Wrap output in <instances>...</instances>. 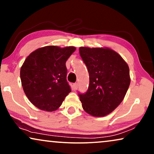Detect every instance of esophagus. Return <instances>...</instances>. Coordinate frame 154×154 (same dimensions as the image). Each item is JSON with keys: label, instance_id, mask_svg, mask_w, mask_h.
Instances as JSON below:
<instances>
[{"label": "esophagus", "instance_id": "obj_1", "mask_svg": "<svg viewBox=\"0 0 154 154\" xmlns=\"http://www.w3.org/2000/svg\"><path fill=\"white\" fill-rule=\"evenodd\" d=\"M72 87H73V90H74V91H75V90L78 89V83H73V85H72Z\"/></svg>", "mask_w": 154, "mask_h": 154}]
</instances>
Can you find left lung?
Returning a JSON list of instances; mask_svg holds the SVG:
<instances>
[{"label": "left lung", "mask_w": 154, "mask_h": 154, "mask_svg": "<svg viewBox=\"0 0 154 154\" xmlns=\"http://www.w3.org/2000/svg\"><path fill=\"white\" fill-rule=\"evenodd\" d=\"M79 52L90 75L88 91L79 94L82 106L92 116H105L125 97L130 83L129 66L109 48L81 47Z\"/></svg>", "instance_id": "obj_1"}]
</instances>
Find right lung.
<instances>
[{
  "instance_id": "add662e5",
  "label": "right lung",
  "mask_w": 154,
  "mask_h": 154,
  "mask_svg": "<svg viewBox=\"0 0 154 154\" xmlns=\"http://www.w3.org/2000/svg\"><path fill=\"white\" fill-rule=\"evenodd\" d=\"M75 50L73 46L48 45L31 52L23 63L20 78L29 100L41 110L60 108L71 91L66 81V62Z\"/></svg>"
}]
</instances>
